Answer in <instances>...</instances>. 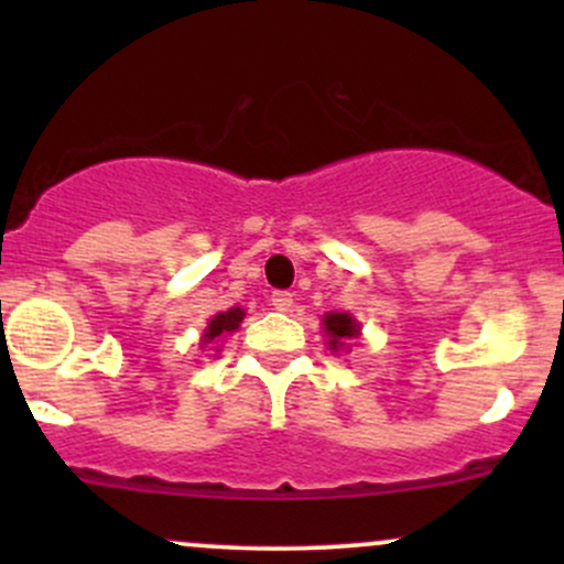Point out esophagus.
I'll return each mask as SVG.
<instances>
[{
    "label": "esophagus",
    "instance_id": "1",
    "mask_svg": "<svg viewBox=\"0 0 564 564\" xmlns=\"http://www.w3.org/2000/svg\"><path fill=\"white\" fill-rule=\"evenodd\" d=\"M270 302H273L278 313H289V310L294 307V294H291V291H273Z\"/></svg>",
    "mask_w": 564,
    "mask_h": 564
}]
</instances>
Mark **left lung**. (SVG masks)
<instances>
[{"label":"left lung","mask_w":564,"mask_h":564,"mask_svg":"<svg viewBox=\"0 0 564 564\" xmlns=\"http://www.w3.org/2000/svg\"><path fill=\"white\" fill-rule=\"evenodd\" d=\"M323 326H326V332L332 339H328V345L332 349L345 345V339H352V336H358V323L349 318L347 313H328L326 318H323Z\"/></svg>","instance_id":"8db88e82"}]
</instances>
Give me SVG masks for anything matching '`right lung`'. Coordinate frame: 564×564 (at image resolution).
I'll return each mask as SVG.
<instances>
[{"mask_svg":"<svg viewBox=\"0 0 564 564\" xmlns=\"http://www.w3.org/2000/svg\"><path fill=\"white\" fill-rule=\"evenodd\" d=\"M241 321H243V310L241 307H232V310H228V313L215 315V318L209 321V328H206L204 341H212V339H217V336L236 332L238 323H241Z\"/></svg>","mask_w":564,"mask_h":564,"instance_id":"1","label":"right lung"}]
</instances>
